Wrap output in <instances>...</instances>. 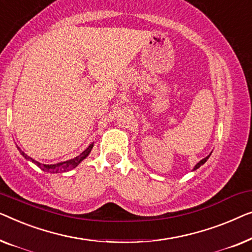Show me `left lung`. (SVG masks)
Returning a JSON list of instances; mask_svg holds the SVG:
<instances>
[{"label": "left lung", "instance_id": "left-lung-1", "mask_svg": "<svg viewBox=\"0 0 252 252\" xmlns=\"http://www.w3.org/2000/svg\"><path fill=\"white\" fill-rule=\"evenodd\" d=\"M210 155H211V154H209L207 158H203V160H201L200 162H198V163H197V164H196L195 166H194V170H196V169H198V168H200V166H201L202 164H204V163H205V162H207V160H208V158H210Z\"/></svg>", "mask_w": 252, "mask_h": 252}]
</instances>
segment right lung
<instances>
[{
	"label": "right lung",
	"mask_w": 252,
	"mask_h": 252,
	"mask_svg": "<svg viewBox=\"0 0 252 252\" xmlns=\"http://www.w3.org/2000/svg\"><path fill=\"white\" fill-rule=\"evenodd\" d=\"M92 147H94V143L90 144L89 147H88L86 151H83L82 153H81V154L79 155V157L74 158H72V160L57 163V164H42V163L33 160V158L28 157L27 154H25L24 152L21 151L19 147H17V148H18L19 152H20V154L23 155V157H24L25 158H26V160H30V161H32L33 163H35V164H36L40 169L43 170V171H45V172H51V173H55V172H56V173H57V172H66V171H69V170H72V169H74V168H76V166L79 165L80 163L82 162V161L84 160V158H86L88 157V155L90 154Z\"/></svg>",
	"instance_id": "obj_1"
}]
</instances>
